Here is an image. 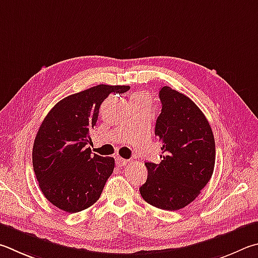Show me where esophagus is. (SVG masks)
<instances>
[{
  "label": "esophagus",
  "instance_id": "1",
  "mask_svg": "<svg viewBox=\"0 0 258 258\" xmlns=\"http://www.w3.org/2000/svg\"><path fill=\"white\" fill-rule=\"evenodd\" d=\"M128 162H130V160H127V159H124V158H120V157L116 158V165L119 166V167H125Z\"/></svg>",
  "mask_w": 258,
  "mask_h": 258
}]
</instances>
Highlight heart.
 <instances>
[{"instance_id":"obj_1","label":"heart","mask_w":258,"mask_h":258,"mask_svg":"<svg viewBox=\"0 0 258 258\" xmlns=\"http://www.w3.org/2000/svg\"><path fill=\"white\" fill-rule=\"evenodd\" d=\"M138 96H141V95H138Z\"/></svg>"}]
</instances>
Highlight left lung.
I'll return each mask as SVG.
<instances>
[{
	"label": "left lung",
	"instance_id": "1",
	"mask_svg": "<svg viewBox=\"0 0 258 258\" xmlns=\"http://www.w3.org/2000/svg\"><path fill=\"white\" fill-rule=\"evenodd\" d=\"M159 98L162 108L154 134L162 160L144 163L148 178L140 193L153 207L176 211L193 202L212 177L215 143L207 117L188 97L162 87Z\"/></svg>",
	"mask_w": 258,
	"mask_h": 258
}]
</instances>
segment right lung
<instances>
[{
	"label": "right lung",
	"mask_w": 258,
	"mask_h": 258,
	"mask_svg": "<svg viewBox=\"0 0 258 258\" xmlns=\"http://www.w3.org/2000/svg\"><path fill=\"white\" fill-rule=\"evenodd\" d=\"M130 86H99L58 101L41 123L32 148V166L39 188L56 208L77 213L99 200L113 174L115 160L91 152L90 131L101 102Z\"/></svg>",
	"instance_id": "add662e5"
}]
</instances>
